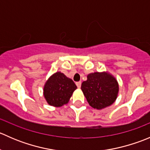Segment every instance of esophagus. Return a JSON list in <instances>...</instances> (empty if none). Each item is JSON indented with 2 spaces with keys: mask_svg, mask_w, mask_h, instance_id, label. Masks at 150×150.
I'll use <instances>...</instances> for the list:
<instances>
[{
  "mask_svg": "<svg viewBox=\"0 0 150 150\" xmlns=\"http://www.w3.org/2000/svg\"><path fill=\"white\" fill-rule=\"evenodd\" d=\"M76 85H77V86H78V88H80L81 87V81H79V82H77Z\"/></svg>",
  "mask_w": 150,
  "mask_h": 150,
  "instance_id": "34e87169",
  "label": "esophagus"
}]
</instances>
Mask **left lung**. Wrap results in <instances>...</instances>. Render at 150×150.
Masks as SVG:
<instances>
[{"label":"left lung","instance_id":"left-lung-1","mask_svg":"<svg viewBox=\"0 0 150 150\" xmlns=\"http://www.w3.org/2000/svg\"><path fill=\"white\" fill-rule=\"evenodd\" d=\"M81 90L91 107L102 110L115 102L119 85L117 79L107 71L95 72L87 75V80L81 85Z\"/></svg>","mask_w":150,"mask_h":150}]
</instances>
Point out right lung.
I'll return each mask as SVG.
<instances>
[{"mask_svg":"<svg viewBox=\"0 0 150 150\" xmlns=\"http://www.w3.org/2000/svg\"><path fill=\"white\" fill-rule=\"evenodd\" d=\"M76 89V85L72 79L62 72H57L51 75L45 83L43 96L49 105L60 107L69 102Z\"/></svg>","mask_w":150,"mask_h":150,"instance_id":"obj_1","label":"right lung"}]
</instances>
